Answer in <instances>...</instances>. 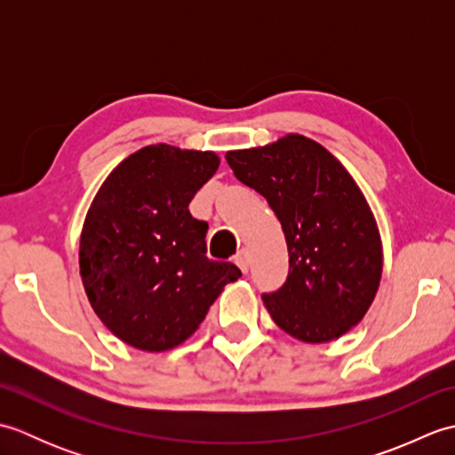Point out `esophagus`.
Masks as SVG:
<instances>
[{"mask_svg":"<svg viewBox=\"0 0 455 455\" xmlns=\"http://www.w3.org/2000/svg\"><path fill=\"white\" fill-rule=\"evenodd\" d=\"M235 264L243 269V272L246 274L248 267H250V258H248V252L246 250H240V252L235 256Z\"/></svg>","mask_w":455,"mask_h":455,"instance_id":"1","label":"esophagus"}]
</instances>
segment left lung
<instances>
[{
  "label": "left lung",
  "mask_w": 455,
  "mask_h": 455,
  "mask_svg": "<svg viewBox=\"0 0 455 455\" xmlns=\"http://www.w3.org/2000/svg\"><path fill=\"white\" fill-rule=\"evenodd\" d=\"M225 158L244 186L266 197L285 235L289 274L262 297L269 316L301 342L340 338L371 307L383 272L379 228L362 189L303 134Z\"/></svg>",
  "instance_id": "8db88e82"
}]
</instances>
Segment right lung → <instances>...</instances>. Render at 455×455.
Segmentation results:
<instances>
[{"instance_id":"add662e5","label":"right lung","mask_w":455,"mask_h":455,"mask_svg":"<svg viewBox=\"0 0 455 455\" xmlns=\"http://www.w3.org/2000/svg\"><path fill=\"white\" fill-rule=\"evenodd\" d=\"M211 150L150 144L124 158L90 205L80 275L95 315L144 352H166L197 331L227 283L243 275L207 258V222L189 203L219 168Z\"/></svg>"}]
</instances>
